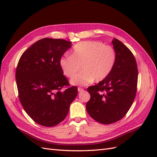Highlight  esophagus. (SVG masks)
Instances as JSON below:
<instances>
[{
	"instance_id": "obj_1",
	"label": "esophagus",
	"mask_w": 157,
	"mask_h": 157,
	"mask_svg": "<svg viewBox=\"0 0 157 157\" xmlns=\"http://www.w3.org/2000/svg\"><path fill=\"white\" fill-rule=\"evenodd\" d=\"M78 92H82L83 90H84V88H78Z\"/></svg>"
}]
</instances>
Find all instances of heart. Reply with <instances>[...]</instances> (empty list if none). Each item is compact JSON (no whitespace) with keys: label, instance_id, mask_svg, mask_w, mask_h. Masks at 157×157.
Here are the masks:
<instances>
[{"label":"heart","instance_id":"1","mask_svg":"<svg viewBox=\"0 0 157 157\" xmlns=\"http://www.w3.org/2000/svg\"><path fill=\"white\" fill-rule=\"evenodd\" d=\"M115 50L98 41H84L76 44L71 55L63 56L59 65L66 77L71 78L80 69L82 72L73 78L71 83L86 86L94 81L101 82L107 78L116 63Z\"/></svg>","mask_w":157,"mask_h":157}]
</instances>
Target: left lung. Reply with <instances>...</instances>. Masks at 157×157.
I'll return each instance as SVG.
<instances>
[{
  "mask_svg": "<svg viewBox=\"0 0 157 157\" xmlns=\"http://www.w3.org/2000/svg\"><path fill=\"white\" fill-rule=\"evenodd\" d=\"M117 59L107 78L87 90L90 99L86 110L92 119L102 124L121 119L131 107L137 91V63L132 51L119 40L112 41Z\"/></svg>",
  "mask_w": 157,
  "mask_h": 157,
  "instance_id": "8db88e82",
  "label": "left lung"
}]
</instances>
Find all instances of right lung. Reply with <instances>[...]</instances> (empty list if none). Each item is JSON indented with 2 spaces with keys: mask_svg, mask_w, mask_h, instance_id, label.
Masks as SVG:
<instances>
[{
  "mask_svg": "<svg viewBox=\"0 0 157 157\" xmlns=\"http://www.w3.org/2000/svg\"><path fill=\"white\" fill-rule=\"evenodd\" d=\"M71 44L63 39L43 38L26 50L19 60L15 78L20 102L27 114L41 125L52 127L63 121L78 94V88L70 86L59 65Z\"/></svg>",
  "mask_w": 157,
  "mask_h": 157,
  "instance_id": "right-lung-1",
  "label": "right lung"
}]
</instances>
